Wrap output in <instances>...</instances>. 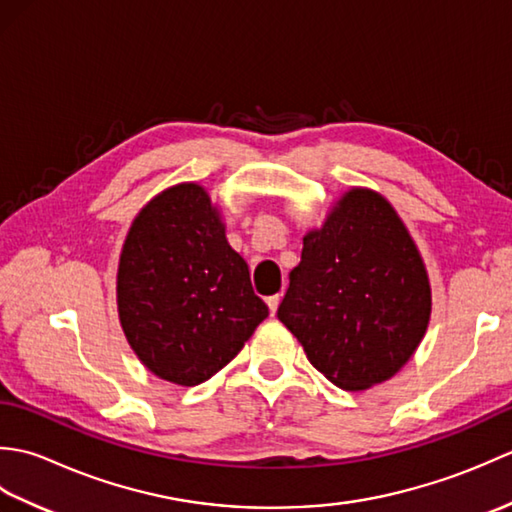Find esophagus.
<instances>
[{"label":"esophagus","instance_id":"1","mask_svg":"<svg viewBox=\"0 0 512 512\" xmlns=\"http://www.w3.org/2000/svg\"><path fill=\"white\" fill-rule=\"evenodd\" d=\"M279 301H281V297H279V295H273V297H268V299H266V303H268V310H270V314H273V317H275V312H277V308H279Z\"/></svg>","mask_w":512,"mask_h":512}]
</instances>
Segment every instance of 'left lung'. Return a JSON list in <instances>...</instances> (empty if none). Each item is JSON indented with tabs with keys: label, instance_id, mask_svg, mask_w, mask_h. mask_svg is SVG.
<instances>
[{
	"label": "left lung",
	"instance_id": "8db88e82",
	"mask_svg": "<svg viewBox=\"0 0 512 512\" xmlns=\"http://www.w3.org/2000/svg\"><path fill=\"white\" fill-rule=\"evenodd\" d=\"M277 317L336 387L361 391L400 372L427 332L431 286L383 195L354 187L306 233Z\"/></svg>",
	"mask_w": 512,
	"mask_h": 512
}]
</instances>
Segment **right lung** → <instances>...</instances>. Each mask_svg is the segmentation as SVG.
I'll use <instances>...</instances> for the list:
<instances>
[{"mask_svg":"<svg viewBox=\"0 0 512 512\" xmlns=\"http://www.w3.org/2000/svg\"><path fill=\"white\" fill-rule=\"evenodd\" d=\"M127 343L151 374L193 387L220 372L268 317L209 193L182 182L129 226L116 275Z\"/></svg>","mask_w":512,"mask_h":512,"instance_id":"right-lung-1","label":"right lung"}]
</instances>
